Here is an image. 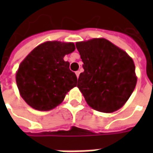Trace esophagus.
Masks as SVG:
<instances>
[{
  "mask_svg": "<svg viewBox=\"0 0 153 153\" xmlns=\"http://www.w3.org/2000/svg\"><path fill=\"white\" fill-rule=\"evenodd\" d=\"M79 74H80V71H78L75 72V74H76V76L78 79H79Z\"/></svg>",
  "mask_w": 153,
  "mask_h": 153,
  "instance_id": "esophagus-1",
  "label": "esophagus"
}]
</instances>
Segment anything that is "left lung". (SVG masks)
Masks as SVG:
<instances>
[{
	"instance_id": "8db88e82",
	"label": "left lung",
	"mask_w": 153,
	"mask_h": 153,
	"mask_svg": "<svg viewBox=\"0 0 153 153\" xmlns=\"http://www.w3.org/2000/svg\"><path fill=\"white\" fill-rule=\"evenodd\" d=\"M76 48L84 69L77 86L86 103L102 113L121 108L137 81L133 59L104 38L77 42Z\"/></svg>"
}]
</instances>
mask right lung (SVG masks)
I'll return each mask as SVG.
<instances>
[{
	"mask_svg": "<svg viewBox=\"0 0 153 153\" xmlns=\"http://www.w3.org/2000/svg\"><path fill=\"white\" fill-rule=\"evenodd\" d=\"M75 50L74 43L47 41L35 48L20 62L16 81L20 96L37 110L48 111L77 86V77L63 58Z\"/></svg>",
	"mask_w": 153,
	"mask_h": 153,
	"instance_id": "obj_1",
	"label": "right lung"
}]
</instances>
